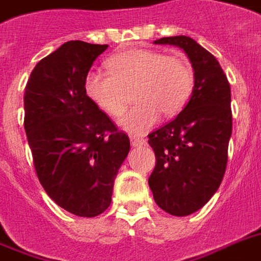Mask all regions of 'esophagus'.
Segmentation results:
<instances>
[{"mask_svg": "<svg viewBox=\"0 0 261 261\" xmlns=\"http://www.w3.org/2000/svg\"><path fill=\"white\" fill-rule=\"evenodd\" d=\"M130 141H131V145H133V146H142V145H145V143H146V139L139 138V137H131Z\"/></svg>", "mask_w": 261, "mask_h": 261, "instance_id": "34e87169", "label": "esophagus"}]
</instances>
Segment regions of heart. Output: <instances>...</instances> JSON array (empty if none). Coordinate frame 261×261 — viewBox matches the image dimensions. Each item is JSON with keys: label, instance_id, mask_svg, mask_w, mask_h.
<instances>
[{"label": "heart", "instance_id": "obj_1", "mask_svg": "<svg viewBox=\"0 0 261 261\" xmlns=\"http://www.w3.org/2000/svg\"><path fill=\"white\" fill-rule=\"evenodd\" d=\"M108 73L89 71L85 77L88 97L110 116H120L134 89L133 108L120 120L131 133L150 128L163 112L174 116L190 101L195 71L184 54H169L149 48H134L111 57Z\"/></svg>", "mask_w": 261, "mask_h": 261}]
</instances>
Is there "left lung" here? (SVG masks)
Listing matches in <instances>:
<instances>
[{
    "label": "left lung",
    "instance_id": "obj_1",
    "mask_svg": "<svg viewBox=\"0 0 261 261\" xmlns=\"http://www.w3.org/2000/svg\"><path fill=\"white\" fill-rule=\"evenodd\" d=\"M155 44L186 51L195 71L190 101L180 114L147 135L155 154L149 187L160 208L186 217L202 208L221 186L231 135L230 85L211 53L188 36Z\"/></svg>",
    "mask_w": 261,
    "mask_h": 261
}]
</instances>
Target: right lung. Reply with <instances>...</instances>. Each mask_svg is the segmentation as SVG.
I'll use <instances>...</instances> for the list:
<instances>
[{
    "label": "right lung",
    "mask_w": 261,
    "mask_h": 261,
    "mask_svg": "<svg viewBox=\"0 0 261 261\" xmlns=\"http://www.w3.org/2000/svg\"><path fill=\"white\" fill-rule=\"evenodd\" d=\"M108 44L63 43L39 61L25 85L24 128L35 172L63 210L96 217L110 207L130 139L85 92V77Z\"/></svg>",
    "instance_id": "1"
}]
</instances>
